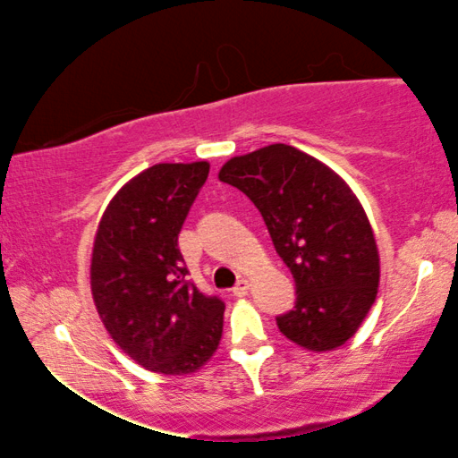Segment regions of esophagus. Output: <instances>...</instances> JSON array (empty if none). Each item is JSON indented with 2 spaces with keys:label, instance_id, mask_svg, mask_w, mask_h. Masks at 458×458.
<instances>
[{
  "label": "esophagus",
  "instance_id": "34e87169",
  "mask_svg": "<svg viewBox=\"0 0 458 458\" xmlns=\"http://www.w3.org/2000/svg\"><path fill=\"white\" fill-rule=\"evenodd\" d=\"M247 291H250V280H245V277H241V280L234 284L233 295H234V297H245Z\"/></svg>",
  "mask_w": 458,
  "mask_h": 458
}]
</instances>
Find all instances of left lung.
<instances>
[{
  "mask_svg": "<svg viewBox=\"0 0 458 458\" xmlns=\"http://www.w3.org/2000/svg\"><path fill=\"white\" fill-rule=\"evenodd\" d=\"M219 181L256 204L295 277V308L276 317L282 334L310 351L344 344L379 286V251L355 193L325 163L286 144L234 157Z\"/></svg>",
  "mask_w": 458,
  "mask_h": 458,
  "instance_id": "8db88e82",
  "label": "left lung"
}]
</instances>
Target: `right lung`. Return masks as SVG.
Wrapping results in <instances>:
<instances>
[{
    "label": "right lung",
    "instance_id": "add662e5",
    "mask_svg": "<svg viewBox=\"0 0 458 458\" xmlns=\"http://www.w3.org/2000/svg\"><path fill=\"white\" fill-rule=\"evenodd\" d=\"M208 163H157L115 193L98 224L90 284L115 344L159 375L198 370L217 349L225 303L187 280L178 234Z\"/></svg>",
    "mask_w": 458,
    "mask_h": 458
}]
</instances>
